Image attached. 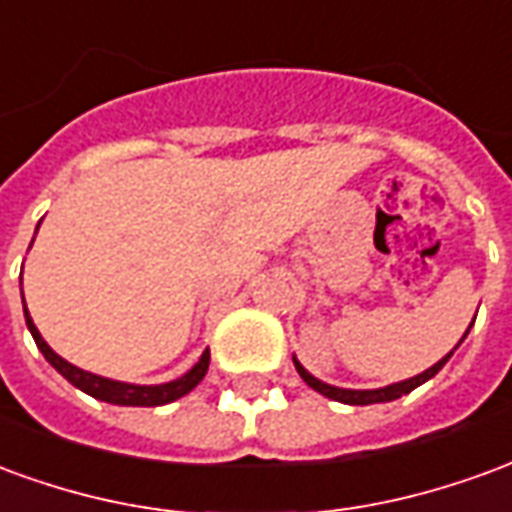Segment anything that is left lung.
Listing matches in <instances>:
<instances>
[{
  "instance_id": "left-lung-1",
  "label": "left lung",
  "mask_w": 512,
  "mask_h": 512,
  "mask_svg": "<svg viewBox=\"0 0 512 512\" xmlns=\"http://www.w3.org/2000/svg\"><path fill=\"white\" fill-rule=\"evenodd\" d=\"M472 323H469V329H472ZM469 329L463 332V337H461V340H458V345H461L463 340H466V334H469ZM458 345H455V348H452V351L447 356H441L436 365L428 367L425 373H419V376H414V378H406V381H397V384L378 386V389H343V386H332V384H326V381H321V378L312 376L310 370L301 365L296 356H293V365H296V370H299V376L304 378V381H307V384H310L312 389H315V392H321V395L332 397V400H340V403H348V406H370V403H389V400H397V397L408 395L411 389H417V386H422V384H425V381H430V378L439 373L441 367L450 362V356L455 354V351H458Z\"/></svg>"
}]
</instances>
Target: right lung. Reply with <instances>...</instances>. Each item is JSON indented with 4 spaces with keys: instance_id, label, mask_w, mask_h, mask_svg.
<instances>
[{
    "instance_id": "right-lung-1",
    "label": "right lung",
    "mask_w": 512,
    "mask_h": 512,
    "mask_svg": "<svg viewBox=\"0 0 512 512\" xmlns=\"http://www.w3.org/2000/svg\"><path fill=\"white\" fill-rule=\"evenodd\" d=\"M35 233H38V230H35ZM32 241H35V238H32ZM21 271H24V268H21ZM21 301H24V290H21ZM24 318H27V329L32 332V340H35V345L40 348V354L46 356V362H49L62 378H68L76 389H82V392H87V395L95 397V400L112 403V406H164V403H172V400H178V397L189 395L191 389L205 378L208 365H211V351L205 348L191 370H186V373L180 378H175V381H167V384H128V381L95 376V373H87V370L71 365L68 359H62L60 354L51 351V345L43 340V334L38 332V326L32 321L27 304H24Z\"/></svg>"
}]
</instances>
